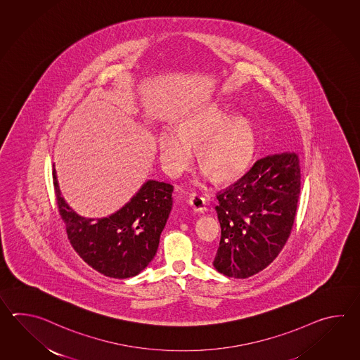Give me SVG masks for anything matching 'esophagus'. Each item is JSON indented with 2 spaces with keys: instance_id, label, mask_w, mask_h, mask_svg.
I'll return each mask as SVG.
<instances>
[{
  "instance_id": "1",
  "label": "esophagus",
  "mask_w": 360,
  "mask_h": 360,
  "mask_svg": "<svg viewBox=\"0 0 360 360\" xmlns=\"http://www.w3.org/2000/svg\"><path fill=\"white\" fill-rule=\"evenodd\" d=\"M188 205H189L191 210L195 211V212H203V211L206 210V200H205L203 197H200L199 194H195V193H193V194L189 195Z\"/></svg>"
}]
</instances>
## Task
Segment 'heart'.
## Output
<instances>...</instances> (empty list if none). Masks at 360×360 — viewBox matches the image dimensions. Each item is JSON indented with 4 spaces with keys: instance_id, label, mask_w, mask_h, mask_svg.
Returning a JSON list of instances; mask_svg holds the SVG:
<instances>
[{
    "instance_id": "obj_1",
    "label": "heart",
    "mask_w": 360,
    "mask_h": 360,
    "mask_svg": "<svg viewBox=\"0 0 360 360\" xmlns=\"http://www.w3.org/2000/svg\"><path fill=\"white\" fill-rule=\"evenodd\" d=\"M162 167L169 176L179 177L194 158L199 146V161L205 165L200 177L212 175L221 181L242 175L252 160L256 146L253 123L220 104H207L191 110L176 122V129L166 127L158 135ZM198 183V181H197Z\"/></svg>"
}]
</instances>
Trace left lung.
Wrapping results in <instances>:
<instances>
[{
  "mask_svg": "<svg viewBox=\"0 0 360 360\" xmlns=\"http://www.w3.org/2000/svg\"><path fill=\"white\" fill-rule=\"evenodd\" d=\"M301 185V158L293 152L268 155L226 191L214 207L221 226L214 266L245 279L271 264L291 234Z\"/></svg>",
  "mask_w": 360,
  "mask_h": 360,
  "instance_id": "left-lung-1",
  "label": "left lung"
}]
</instances>
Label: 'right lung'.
<instances>
[{
	"label": "right lung",
	"mask_w": 360,
	"mask_h": 360,
	"mask_svg": "<svg viewBox=\"0 0 360 360\" xmlns=\"http://www.w3.org/2000/svg\"><path fill=\"white\" fill-rule=\"evenodd\" d=\"M53 176L69 242L89 266L103 276L126 279L138 276L150 264L172 208L171 184L148 180L115 214L87 219L77 214L61 195L55 167Z\"/></svg>",
	"instance_id": "obj_1"
}]
</instances>
